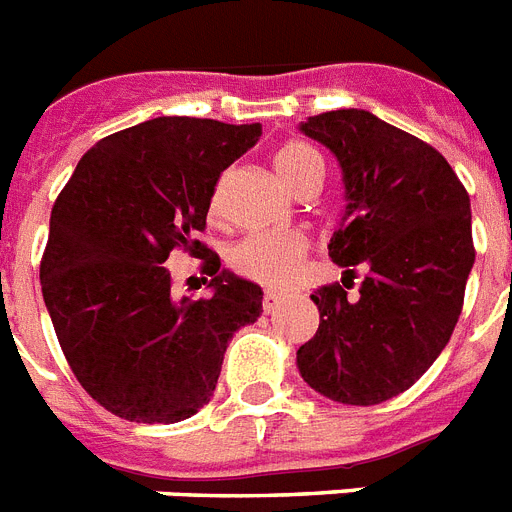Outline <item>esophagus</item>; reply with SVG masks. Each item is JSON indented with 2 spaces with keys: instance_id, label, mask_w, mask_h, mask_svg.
Masks as SVG:
<instances>
[{
  "instance_id": "esophagus-1",
  "label": "esophagus",
  "mask_w": 512,
  "mask_h": 512,
  "mask_svg": "<svg viewBox=\"0 0 512 512\" xmlns=\"http://www.w3.org/2000/svg\"><path fill=\"white\" fill-rule=\"evenodd\" d=\"M282 301H285V298H282L280 293H266V295H264V301H261V306H264L266 314H274V311L280 308Z\"/></svg>"
}]
</instances>
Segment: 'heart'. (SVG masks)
Listing matches in <instances>:
<instances>
[{
  "label": "heart",
  "instance_id": "1",
  "mask_svg": "<svg viewBox=\"0 0 512 512\" xmlns=\"http://www.w3.org/2000/svg\"><path fill=\"white\" fill-rule=\"evenodd\" d=\"M272 164L277 175L298 196L316 193L327 177L322 151L306 141L282 143L274 151ZM219 211V190L211 196V214ZM308 256V240L301 232H253L230 248V266L248 280L266 287H285L301 274Z\"/></svg>",
  "mask_w": 512,
  "mask_h": 512
}]
</instances>
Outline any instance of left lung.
Wrapping results in <instances>:
<instances>
[{"instance_id": "1", "label": "left lung", "mask_w": 512, "mask_h": 512, "mask_svg": "<svg viewBox=\"0 0 512 512\" xmlns=\"http://www.w3.org/2000/svg\"><path fill=\"white\" fill-rule=\"evenodd\" d=\"M301 130L337 156L348 206L329 243L345 277L311 295L319 329L298 369L324 398L377 405L416 384L450 342L476 259L471 201L434 146L371 112L314 114Z\"/></svg>"}]
</instances>
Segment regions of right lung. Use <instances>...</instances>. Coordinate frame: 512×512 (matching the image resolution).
Returning a JSON list of instances; mask_svg holds the SVG:
<instances>
[{
    "instance_id": "1",
    "label": "right lung",
    "mask_w": 512,
    "mask_h": 512,
    "mask_svg": "<svg viewBox=\"0 0 512 512\" xmlns=\"http://www.w3.org/2000/svg\"><path fill=\"white\" fill-rule=\"evenodd\" d=\"M261 125L156 117L101 138L54 201L41 293L80 387L114 416L175 424L214 395L227 342L261 287L219 272L206 230L219 175ZM172 250L202 259L212 295L171 298Z\"/></svg>"
}]
</instances>
